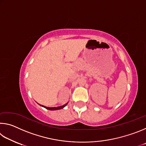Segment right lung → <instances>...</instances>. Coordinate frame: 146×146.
Returning a JSON list of instances; mask_svg holds the SVG:
<instances>
[{
  "label": "right lung",
  "mask_w": 146,
  "mask_h": 146,
  "mask_svg": "<svg viewBox=\"0 0 146 146\" xmlns=\"http://www.w3.org/2000/svg\"><path fill=\"white\" fill-rule=\"evenodd\" d=\"M68 103H66V104H64L63 106H58V107H54V108H49V107H46V106H42V105H40L39 104L40 106H42V107H43L44 108L47 109V110H51V111H53V110H61V109L64 108L65 106L68 104Z\"/></svg>",
  "instance_id": "add662e5"
}]
</instances>
